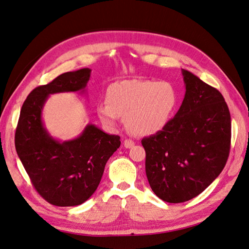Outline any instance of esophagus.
<instances>
[{
    "label": "esophagus",
    "instance_id": "1",
    "mask_svg": "<svg viewBox=\"0 0 249 249\" xmlns=\"http://www.w3.org/2000/svg\"><path fill=\"white\" fill-rule=\"evenodd\" d=\"M134 145H135V142L133 140L126 139L124 141V146L126 147V149H131V147H134Z\"/></svg>",
    "mask_w": 249,
    "mask_h": 249
}]
</instances>
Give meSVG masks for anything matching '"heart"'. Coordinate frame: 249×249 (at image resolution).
Returning <instances> with one entry per match:
<instances>
[{"label":"heart","instance_id":"b5f03b06","mask_svg":"<svg viewBox=\"0 0 249 249\" xmlns=\"http://www.w3.org/2000/svg\"><path fill=\"white\" fill-rule=\"evenodd\" d=\"M107 103L97 106L96 112L108 128H115L120 116L130 134L150 136L160 133L170 122L178 96L171 83L152 80L114 82L106 92Z\"/></svg>","mask_w":249,"mask_h":249}]
</instances>
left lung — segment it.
I'll return each mask as SVG.
<instances>
[{
  "label": "left lung",
  "instance_id": "8db88e82",
  "mask_svg": "<svg viewBox=\"0 0 249 249\" xmlns=\"http://www.w3.org/2000/svg\"><path fill=\"white\" fill-rule=\"evenodd\" d=\"M185 96L174 118L141 143L147 181L158 198L181 203L197 197L217 178L229 156L231 118L225 98L182 70Z\"/></svg>",
  "mask_w": 249,
  "mask_h": 249
}]
</instances>
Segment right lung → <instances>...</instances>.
Instances as JSON below:
<instances>
[{"instance_id":"right-lung-1","label":"right lung","mask_w":249,"mask_h":249,"mask_svg":"<svg viewBox=\"0 0 249 249\" xmlns=\"http://www.w3.org/2000/svg\"><path fill=\"white\" fill-rule=\"evenodd\" d=\"M89 68L68 71L32 91L20 111L15 145L38 194L57 206L82 204L97 189L105 166L119 149V136L88 124L77 138L60 141L45 127L44 106L50 95L86 93Z\"/></svg>"}]
</instances>
